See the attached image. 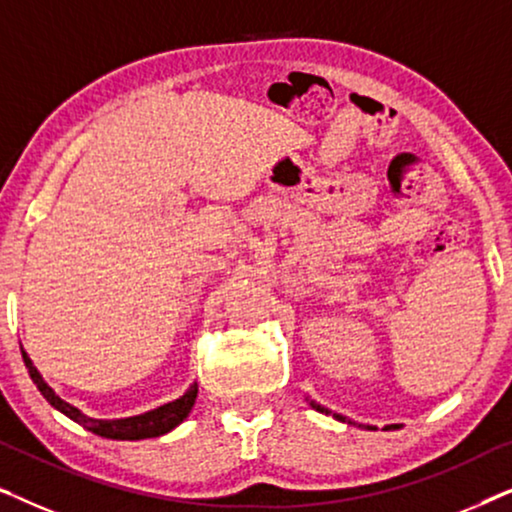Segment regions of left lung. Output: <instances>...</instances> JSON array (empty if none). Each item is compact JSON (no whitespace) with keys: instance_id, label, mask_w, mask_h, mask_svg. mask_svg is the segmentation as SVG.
I'll list each match as a JSON object with an SVG mask.
<instances>
[{"instance_id":"obj_1","label":"left lung","mask_w":512,"mask_h":512,"mask_svg":"<svg viewBox=\"0 0 512 512\" xmlns=\"http://www.w3.org/2000/svg\"><path fill=\"white\" fill-rule=\"evenodd\" d=\"M310 405H312V408H314V410L324 412V415H331V410H326V408H324V405H319V403H314V401H312ZM333 417H335V419H340V422H347V417H342V415H335V412H333ZM349 424H352V422H349ZM366 429H373V426H366ZM391 429H396V424H394V426H391Z\"/></svg>"}]
</instances>
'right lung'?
<instances>
[{
    "label": "right lung",
    "mask_w": 512,
    "mask_h": 512,
    "mask_svg": "<svg viewBox=\"0 0 512 512\" xmlns=\"http://www.w3.org/2000/svg\"><path fill=\"white\" fill-rule=\"evenodd\" d=\"M23 361L27 373H30L32 382L37 384V389L41 391V396L46 398L48 403L53 405L55 410H60L62 415L72 419V422L81 424L86 431H93L95 436L102 438H111V440H144V438H158L170 433L174 426H179L191 412L195 398H198V384H191L184 396H179L177 401L160 405L156 410L144 412V415H135V417H123V419H93L88 415H83L79 408L69 405L67 401L55 394V391L48 387L44 382V377L39 375V370L34 368V363L30 356L23 352Z\"/></svg>",
    "instance_id": "add662e5"
}]
</instances>
